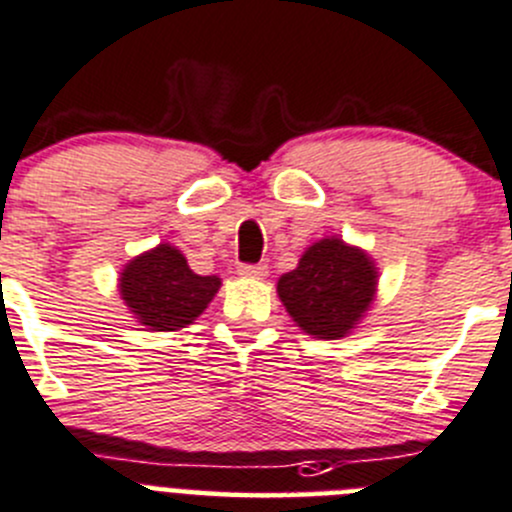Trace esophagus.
Returning <instances> with one entry per match:
<instances>
[{
  "label": "esophagus",
  "instance_id": "34e87169",
  "mask_svg": "<svg viewBox=\"0 0 512 512\" xmlns=\"http://www.w3.org/2000/svg\"><path fill=\"white\" fill-rule=\"evenodd\" d=\"M240 272L242 277H250V280H262V277H267V265H240Z\"/></svg>",
  "mask_w": 512,
  "mask_h": 512
}]
</instances>
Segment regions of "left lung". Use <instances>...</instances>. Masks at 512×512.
<instances>
[{
	"label": "left lung",
	"mask_w": 512,
	"mask_h": 512,
	"mask_svg": "<svg viewBox=\"0 0 512 512\" xmlns=\"http://www.w3.org/2000/svg\"><path fill=\"white\" fill-rule=\"evenodd\" d=\"M377 265L362 247L342 237H322L302 252L295 270L277 280V297L305 335L347 337L377 295Z\"/></svg>",
	"instance_id": "8db88e82"
}]
</instances>
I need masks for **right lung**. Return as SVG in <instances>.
Returning a JSON list of instances; mask_svg holds the SVG:
<instances>
[{"instance_id": "right-lung-1", "label": "right lung", "mask_w": 512, "mask_h": 512, "mask_svg": "<svg viewBox=\"0 0 512 512\" xmlns=\"http://www.w3.org/2000/svg\"><path fill=\"white\" fill-rule=\"evenodd\" d=\"M217 275H197L187 257L170 242L132 257L119 270V297L140 325L175 332L192 325L220 290Z\"/></svg>"}]
</instances>
